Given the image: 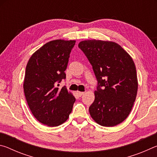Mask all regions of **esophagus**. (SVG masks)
I'll return each instance as SVG.
<instances>
[{"label":"esophagus","mask_w":157,"mask_h":157,"mask_svg":"<svg viewBox=\"0 0 157 157\" xmlns=\"http://www.w3.org/2000/svg\"><path fill=\"white\" fill-rule=\"evenodd\" d=\"M78 95L79 97H81V96H82V95H83L84 94V92H80V91H78Z\"/></svg>","instance_id":"34e87169"}]
</instances>
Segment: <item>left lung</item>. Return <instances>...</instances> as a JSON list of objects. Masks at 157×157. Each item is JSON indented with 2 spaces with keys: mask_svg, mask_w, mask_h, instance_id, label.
<instances>
[{
  "mask_svg": "<svg viewBox=\"0 0 157 157\" xmlns=\"http://www.w3.org/2000/svg\"><path fill=\"white\" fill-rule=\"evenodd\" d=\"M78 47L91 64L98 81L90 115L102 126L120 124L129 116L137 94L134 61L115 42L86 40L79 42Z\"/></svg>",
  "mask_w": 157,
  "mask_h": 157,
  "instance_id": "1",
  "label": "left lung"
}]
</instances>
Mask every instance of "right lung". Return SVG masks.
Returning <instances> with one entry per match:
<instances>
[{
	"label": "right lung",
	"mask_w": 157,
	"mask_h": 157,
	"mask_svg": "<svg viewBox=\"0 0 157 157\" xmlns=\"http://www.w3.org/2000/svg\"><path fill=\"white\" fill-rule=\"evenodd\" d=\"M75 44L74 40L62 39L48 42L32 55L26 66L23 90L28 105L36 120L49 127L67 121L75 102L66 86L57 87L66 79L64 71Z\"/></svg>",
	"instance_id": "1"
}]
</instances>
